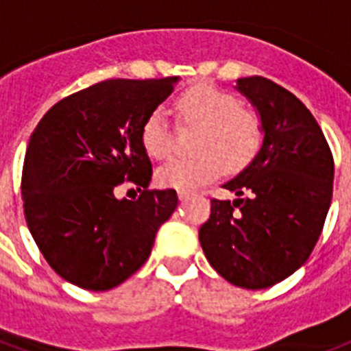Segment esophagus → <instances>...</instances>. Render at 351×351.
Masks as SVG:
<instances>
[{"instance_id":"obj_1","label":"esophagus","mask_w":351,"mask_h":351,"mask_svg":"<svg viewBox=\"0 0 351 351\" xmlns=\"http://www.w3.org/2000/svg\"><path fill=\"white\" fill-rule=\"evenodd\" d=\"M187 198H189V193H185V191H178V199H180V202H185Z\"/></svg>"}]
</instances>
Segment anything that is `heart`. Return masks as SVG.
<instances>
[{
  "instance_id": "obj_1",
  "label": "heart",
  "mask_w": 351,
  "mask_h": 351,
  "mask_svg": "<svg viewBox=\"0 0 351 351\" xmlns=\"http://www.w3.org/2000/svg\"><path fill=\"white\" fill-rule=\"evenodd\" d=\"M176 112L184 123L203 126L194 158L175 157L157 169V184L166 189L194 191L216 180L223 171L241 169L255 157L262 144V121L243 108L234 94L214 85H194L176 101ZM141 144L153 158H164L173 148V132L164 108L146 117L141 128Z\"/></svg>"
}]
</instances>
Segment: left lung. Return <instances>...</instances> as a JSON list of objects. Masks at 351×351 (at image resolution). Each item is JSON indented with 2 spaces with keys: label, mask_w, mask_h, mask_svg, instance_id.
Here are the masks:
<instances>
[{
  "label": "left lung",
  "mask_w": 351,
  "mask_h": 351,
  "mask_svg": "<svg viewBox=\"0 0 351 351\" xmlns=\"http://www.w3.org/2000/svg\"><path fill=\"white\" fill-rule=\"evenodd\" d=\"M235 89L262 121V144L223 184L234 202L212 199L199 244L210 266L243 289H266L307 262L332 202L334 158L317 121L293 93L250 76Z\"/></svg>",
  "instance_id": "8db88e82"
}]
</instances>
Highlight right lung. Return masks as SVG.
I'll return each instance as SVG.
<instances>
[{
	"mask_svg": "<svg viewBox=\"0 0 351 351\" xmlns=\"http://www.w3.org/2000/svg\"><path fill=\"white\" fill-rule=\"evenodd\" d=\"M178 76L105 80L58 101L28 143L21 180L32 237L69 284L108 291L148 261L176 191H149L152 162L141 144L146 117L169 98ZM125 180L143 193L119 200Z\"/></svg>",
	"mask_w": 351,
	"mask_h": 351,
	"instance_id": "1",
	"label": "right lung"
}]
</instances>
